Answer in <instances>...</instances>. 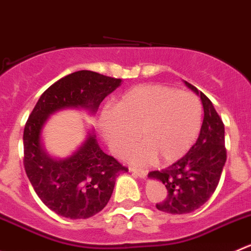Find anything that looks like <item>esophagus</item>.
Returning a JSON list of instances; mask_svg holds the SVG:
<instances>
[{"mask_svg":"<svg viewBox=\"0 0 251 251\" xmlns=\"http://www.w3.org/2000/svg\"><path fill=\"white\" fill-rule=\"evenodd\" d=\"M130 172H132L133 174L137 175V176H140V177H145L146 175H147V170L138 169V168H136V167H130Z\"/></svg>","mask_w":251,"mask_h":251,"instance_id":"34e87169","label":"esophagus"}]
</instances>
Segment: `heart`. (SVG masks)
I'll use <instances>...</instances> for the list:
<instances>
[{
  "label": "heart",
  "instance_id": "heart-1",
  "mask_svg": "<svg viewBox=\"0 0 251 251\" xmlns=\"http://www.w3.org/2000/svg\"><path fill=\"white\" fill-rule=\"evenodd\" d=\"M202 120V105L191 92L164 84H143L124 94L100 118V128L114 153L127 151L128 160L138 164L179 159L190 150ZM138 133H135V131Z\"/></svg>",
  "mask_w": 251,
  "mask_h": 251
}]
</instances>
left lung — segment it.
Returning a JSON list of instances; mask_svg holds the SVG:
<instances>
[{
  "label": "left lung",
  "mask_w": 251,
  "mask_h": 251,
  "mask_svg": "<svg viewBox=\"0 0 251 251\" xmlns=\"http://www.w3.org/2000/svg\"><path fill=\"white\" fill-rule=\"evenodd\" d=\"M189 88L200 94L203 121L195 145L182 158L163 170L148 174L167 187L168 195L155 207L172 215H184L200 208L215 193L227 160L225 125L210 99L193 84Z\"/></svg>",
  "instance_id": "left-lung-1"
}]
</instances>
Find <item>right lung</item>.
Here are the masks:
<instances>
[{
    "label": "right lung",
    "instance_id": "1",
    "mask_svg": "<svg viewBox=\"0 0 251 251\" xmlns=\"http://www.w3.org/2000/svg\"><path fill=\"white\" fill-rule=\"evenodd\" d=\"M120 83V78L86 70L67 75L41 94L26 120L24 169L44 205L62 217L84 220L100 212L110 200L116 177L128 169L100 150L93 133L71 157L52 159L41 147V128L60 109L86 108L96 113Z\"/></svg>",
    "mask_w": 251,
    "mask_h": 251
}]
</instances>
